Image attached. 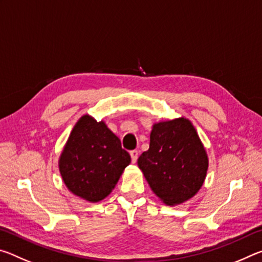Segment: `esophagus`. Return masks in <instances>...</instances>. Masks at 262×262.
Here are the masks:
<instances>
[{
  "label": "esophagus",
  "mask_w": 262,
  "mask_h": 262,
  "mask_svg": "<svg viewBox=\"0 0 262 262\" xmlns=\"http://www.w3.org/2000/svg\"><path fill=\"white\" fill-rule=\"evenodd\" d=\"M130 157H132V162L136 163L137 157H139V151L137 150H132L130 151Z\"/></svg>",
  "instance_id": "obj_1"
}]
</instances>
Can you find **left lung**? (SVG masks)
Returning a JSON list of instances; mask_svg holds the SVG:
<instances>
[{"label": "left lung", "mask_w": 262, "mask_h": 262, "mask_svg": "<svg viewBox=\"0 0 262 262\" xmlns=\"http://www.w3.org/2000/svg\"><path fill=\"white\" fill-rule=\"evenodd\" d=\"M137 165L159 200L173 207L201 189L209 159L193 123L180 117L154 123L149 150Z\"/></svg>", "instance_id": "1"}]
</instances>
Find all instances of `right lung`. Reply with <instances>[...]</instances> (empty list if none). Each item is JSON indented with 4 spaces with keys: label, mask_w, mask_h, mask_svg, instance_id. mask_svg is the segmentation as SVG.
Here are the masks:
<instances>
[{
    "label": "right lung",
    "mask_w": 262,
    "mask_h": 262,
    "mask_svg": "<svg viewBox=\"0 0 262 262\" xmlns=\"http://www.w3.org/2000/svg\"><path fill=\"white\" fill-rule=\"evenodd\" d=\"M129 163V154L105 121L84 114L66 142L59 170L69 192L96 203L108 196Z\"/></svg>",
    "instance_id": "add662e5"
}]
</instances>
